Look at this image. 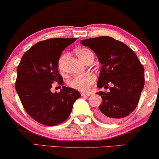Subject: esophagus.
Masks as SVG:
<instances>
[{"mask_svg": "<svg viewBox=\"0 0 159 159\" xmlns=\"http://www.w3.org/2000/svg\"><path fill=\"white\" fill-rule=\"evenodd\" d=\"M81 95L82 97H88V96H90V94H89V93H84V92H82L81 93Z\"/></svg>", "mask_w": 159, "mask_h": 159, "instance_id": "esophagus-1", "label": "esophagus"}]
</instances>
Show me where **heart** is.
<instances>
[{"label": "heart", "instance_id": "heart-1", "mask_svg": "<svg viewBox=\"0 0 159 159\" xmlns=\"http://www.w3.org/2000/svg\"><path fill=\"white\" fill-rule=\"evenodd\" d=\"M76 54L82 62H85L89 58L93 57V52L85 48H80L76 50ZM69 58V53H64L60 56L58 61V69L60 73L64 72L65 62ZM96 77L92 73L86 74L82 76H76L69 82L68 84L71 88L80 91H87L90 88L92 84L95 82Z\"/></svg>", "mask_w": 159, "mask_h": 159}]
</instances>
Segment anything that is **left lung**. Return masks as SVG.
I'll list each match as a JSON object with an SVG mask.
<instances>
[{
  "instance_id": "left-lung-1",
  "label": "left lung",
  "mask_w": 159,
  "mask_h": 159,
  "mask_svg": "<svg viewBox=\"0 0 159 159\" xmlns=\"http://www.w3.org/2000/svg\"><path fill=\"white\" fill-rule=\"evenodd\" d=\"M90 48L102 64L97 86L112 87L110 92L97 93L103 102L97 116L105 122H114L127 116L138 106L144 88V68L135 53L121 41L108 36L81 40Z\"/></svg>"
}]
</instances>
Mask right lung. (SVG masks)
I'll return each instance as SVG.
<instances>
[{
	"mask_svg": "<svg viewBox=\"0 0 159 159\" xmlns=\"http://www.w3.org/2000/svg\"><path fill=\"white\" fill-rule=\"evenodd\" d=\"M77 38H51L40 41L24 54L17 66L16 90L24 108L32 119L45 126L64 122L73 104L81 96L75 89L63 86L52 93L53 83L63 84L58 69L62 51Z\"/></svg>",
	"mask_w": 159,
	"mask_h": 159,
	"instance_id": "obj_1",
	"label": "right lung"
}]
</instances>
